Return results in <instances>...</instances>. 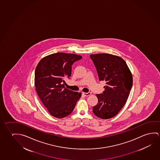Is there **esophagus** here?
Here are the masks:
<instances>
[{
    "instance_id": "esophagus-1",
    "label": "esophagus",
    "mask_w": 160,
    "mask_h": 160,
    "mask_svg": "<svg viewBox=\"0 0 160 160\" xmlns=\"http://www.w3.org/2000/svg\"><path fill=\"white\" fill-rule=\"evenodd\" d=\"M82 94L84 95L85 96H89L91 95V92H82Z\"/></svg>"
}]
</instances>
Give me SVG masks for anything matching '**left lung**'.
Returning <instances> with one entry per match:
<instances>
[{
  "label": "left lung",
  "mask_w": 160,
  "mask_h": 160,
  "mask_svg": "<svg viewBox=\"0 0 160 160\" xmlns=\"http://www.w3.org/2000/svg\"><path fill=\"white\" fill-rule=\"evenodd\" d=\"M100 81H105V90L96 94L98 104L92 108L96 116L112 118L122 108L132 86V76L123 59L109 54H91Z\"/></svg>",
  "instance_id": "obj_1"
}]
</instances>
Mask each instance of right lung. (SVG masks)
Instances as JSON below:
<instances>
[{
	"mask_svg": "<svg viewBox=\"0 0 160 160\" xmlns=\"http://www.w3.org/2000/svg\"><path fill=\"white\" fill-rule=\"evenodd\" d=\"M82 57L58 52L42 59L35 71V86L40 99L52 116L61 118L74 110L81 92L66 89L64 79H69L72 65Z\"/></svg>",
	"mask_w": 160,
	"mask_h": 160,
	"instance_id": "obj_1",
	"label": "right lung"
}]
</instances>
